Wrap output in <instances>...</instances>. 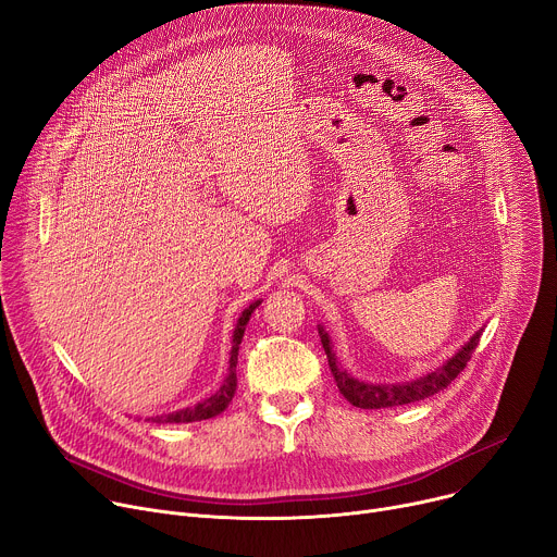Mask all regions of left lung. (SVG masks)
<instances>
[{
    "label": "left lung",
    "mask_w": 557,
    "mask_h": 557,
    "mask_svg": "<svg viewBox=\"0 0 557 557\" xmlns=\"http://www.w3.org/2000/svg\"><path fill=\"white\" fill-rule=\"evenodd\" d=\"M481 331L479 329L474 336L446 362L441 367H436L434 372L410 381V383H364L354 379L351 374H347L345 369H341L336 354H333L331 341H329V333L324 331L322 324H318V333H320V341L324 347V354L329 358V369L333 379H336V385L341 389V394L356 407H362V410H383V407H398V405H407V403H417L423 400L428 396L438 394L441 389H446L461 372L466 369L472 351L479 345L481 338Z\"/></svg>",
    "instance_id": "obj_1"
}]
</instances>
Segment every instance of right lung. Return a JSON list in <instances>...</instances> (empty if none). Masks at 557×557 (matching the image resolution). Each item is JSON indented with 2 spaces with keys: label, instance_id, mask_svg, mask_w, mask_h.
I'll return each instance as SVG.
<instances>
[{
  "label": "right lung",
  "instance_id": "right-lung-1",
  "mask_svg": "<svg viewBox=\"0 0 557 557\" xmlns=\"http://www.w3.org/2000/svg\"><path fill=\"white\" fill-rule=\"evenodd\" d=\"M262 305V300H257L252 305H248L239 320H237V326L233 331V349H231V367H228V376L224 381V385H221L212 396H208L206 400L197 403L195 407H185V410H178V412H172V414H163V417H154L152 421L157 423H195V421H206V419H212V417H219L221 412L226 410V407L231 405L233 396H235V389H237V356H239V345H242V338H244V331H246V324L252 315V311Z\"/></svg>",
  "mask_w": 557,
  "mask_h": 557
}]
</instances>
